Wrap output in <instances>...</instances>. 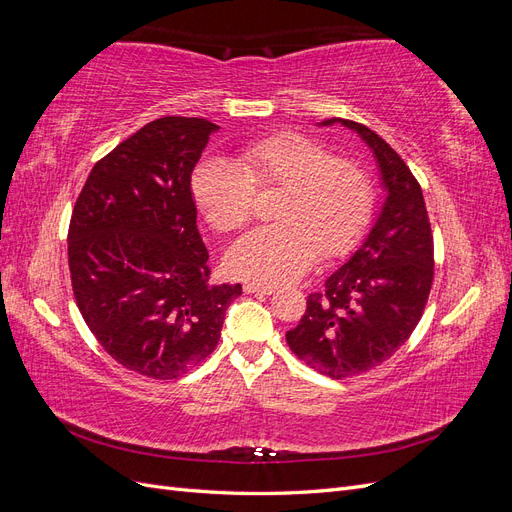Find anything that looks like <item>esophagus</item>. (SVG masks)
Returning a JSON list of instances; mask_svg holds the SVG:
<instances>
[{
    "label": "esophagus",
    "instance_id": "obj_1",
    "mask_svg": "<svg viewBox=\"0 0 512 512\" xmlns=\"http://www.w3.org/2000/svg\"><path fill=\"white\" fill-rule=\"evenodd\" d=\"M243 290L247 294H273L275 292L273 286H262V284H254V282H245Z\"/></svg>",
    "mask_w": 512,
    "mask_h": 512
}]
</instances>
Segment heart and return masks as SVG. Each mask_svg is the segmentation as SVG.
Instances as JSON below:
<instances>
[{"instance_id": "obj_1", "label": "heart", "mask_w": 512, "mask_h": 512, "mask_svg": "<svg viewBox=\"0 0 512 512\" xmlns=\"http://www.w3.org/2000/svg\"><path fill=\"white\" fill-rule=\"evenodd\" d=\"M280 188L277 220L247 232L228 250V269L260 284H284L322 258L348 254L361 239L374 207L367 170L301 132H273L237 149L235 164L198 162L190 177L194 205L220 232L252 220L256 192Z\"/></svg>"}]
</instances>
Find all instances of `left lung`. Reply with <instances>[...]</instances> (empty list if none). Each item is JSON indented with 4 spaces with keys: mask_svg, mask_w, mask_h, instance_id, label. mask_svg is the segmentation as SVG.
Listing matches in <instances>:
<instances>
[{
    "mask_svg": "<svg viewBox=\"0 0 512 512\" xmlns=\"http://www.w3.org/2000/svg\"><path fill=\"white\" fill-rule=\"evenodd\" d=\"M339 121L374 149L389 194L365 243L322 292L309 294L301 322L286 333L290 350L333 380L391 359L416 329L433 284V232L421 183L374 130Z\"/></svg>",
    "mask_w": 512,
    "mask_h": 512,
    "instance_id": "left-lung-1",
    "label": "left lung"
}]
</instances>
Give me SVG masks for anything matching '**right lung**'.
Here are the masks:
<instances>
[{"mask_svg":"<svg viewBox=\"0 0 512 512\" xmlns=\"http://www.w3.org/2000/svg\"><path fill=\"white\" fill-rule=\"evenodd\" d=\"M215 123L160 117L96 162L76 198L68 265L98 344L130 371L175 380L215 350L241 284H211L190 177Z\"/></svg>","mask_w":512,"mask_h":512,"instance_id":"1","label":"right lung"}]
</instances>
